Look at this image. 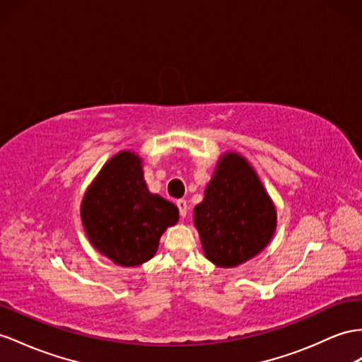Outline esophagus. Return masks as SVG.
Instances as JSON below:
<instances>
[{
    "label": "esophagus",
    "instance_id": "34e87169",
    "mask_svg": "<svg viewBox=\"0 0 362 362\" xmlns=\"http://www.w3.org/2000/svg\"><path fill=\"white\" fill-rule=\"evenodd\" d=\"M175 205H177V208H179L180 217H182V218L187 217V212H188V203H187V200H185V199H179L177 202H175Z\"/></svg>",
    "mask_w": 362,
    "mask_h": 362
}]
</instances>
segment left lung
<instances>
[{"label": "left lung", "mask_w": 362, "mask_h": 362, "mask_svg": "<svg viewBox=\"0 0 362 362\" xmlns=\"http://www.w3.org/2000/svg\"><path fill=\"white\" fill-rule=\"evenodd\" d=\"M203 252L220 267L245 263L264 249L275 230V208L242 156L221 157L205 199L194 209Z\"/></svg>", "instance_id": "left-lung-1"}]
</instances>
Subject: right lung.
<instances>
[{
	"mask_svg": "<svg viewBox=\"0 0 362 362\" xmlns=\"http://www.w3.org/2000/svg\"><path fill=\"white\" fill-rule=\"evenodd\" d=\"M81 216L99 252L120 266H137L153 258L163 230L177 223L179 209L148 192L141 159L124 151L110 159L91 183Z\"/></svg>",
	"mask_w": 362,
	"mask_h": 362,
	"instance_id": "obj_1",
	"label": "right lung"
}]
</instances>
